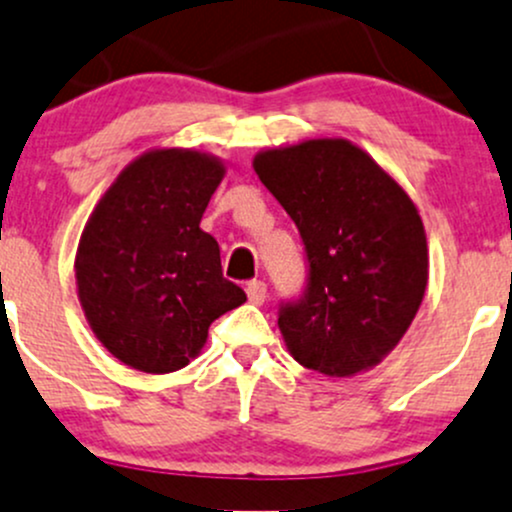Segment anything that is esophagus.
<instances>
[{"label":"esophagus","instance_id":"esophagus-1","mask_svg":"<svg viewBox=\"0 0 512 512\" xmlns=\"http://www.w3.org/2000/svg\"><path fill=\"white\" fill-rule=\"evenodd\" d=\"M247 291V299H250V303H255V306H260V303H265L267 299V284L265 282H247L245 286Z\"/></svg>","mask_w":512,"mask_h":512}]
</instances>
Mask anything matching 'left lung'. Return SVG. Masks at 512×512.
<instances>
[{"label":"left lung","mask_w":512,"mask_h":512,"mask_svg":"<svg viewBox=\"0 0 512 512\" xmlns=\"http://www.w3.org/2000/svg\"><path fill=\"white\" fill-rule=\"evenodd\" d=\"M252 167L306 247L303 296L279 308L291 357L328 376L376 367L428 286V240L411 196L345 138L265 150Z\"/></svg>","instance_id":"8db88e82"}]
</instances>
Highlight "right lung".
Listing matches in <instances>:
<instances>
[{
    "mask_svg": "<svg viewBox=\"0 0 512 512\" xmlns=\"http://www.w3.org/2000/svg\"><path fill=\"white\" fill-rule=\"evenodd\" d=\"M223 174V162L199 150H150L116 177L82 230V311L101 345L138 372L187 367L213 320L247 301L199 228Z\"/></svg>",
    "mask_w": 512,
    "mask_h": 512,
    "instance_id": "right-lung-1",
    "label": "right lung"
}]
</instances>
